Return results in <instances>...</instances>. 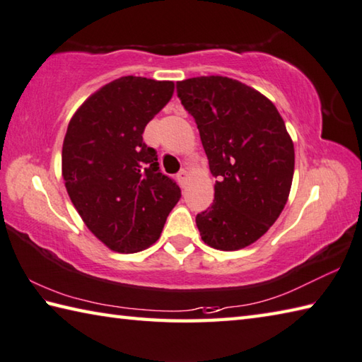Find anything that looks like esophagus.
<instances>
[{
	"label": "esophagus",
	"instance_id": "esophagus-1",
	"mask_svg": "<svg viewBox=\"0 0 362 362\" xmlns=\"http://www.w3.org/2000/svg\"><path fill=\"white\" fill-rule=\"evenodd\" d=\"M176 180H178V182H180V186L181 187H184L187 184V180H189V173L186 172V170H181V172L176 175Z\"/></svg>",
	"mask_w": 362,
	"mask_h": 362
}]
</instances>
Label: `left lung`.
Returning <instances> with one entry per match:
<instances>
[{
  "label": "left lung",
  "mask_w": 362,
  "mask_h": 362,
  "mask_svg": "<svg viewBox=\"0 0 362 362\" xmlns=\"http://www.w3.org/2000/svg\"><path fill=\"white\" fill-rule=\"evenodd\" d=\"M199 127L216 181L214 202L197 214L204 244L238 250L255 243L288 200L295 148L277 108L241 81L209 75L176 83Z\"/></svg>",
  "instance_id": "obj_1"
}]
</instances>
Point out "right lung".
<instances>
[{"instance_id":"obj_1","label":"right lung","mask_w":362,"mask_h":362,"mask_svg":"<svg viewBox=\"0 0 362 362\" xmlns=\"http://www.w3.org/2000/svg\"><path fill=\"white\" fill-rule=\"evenodd\" d=\"M173 81L121 77L88 98L63 143V178L91 233L112 250L132 254L159 240L181 189L159 170L143 141L149 121L172 99Z\"/></svg>"}]
</instances>
